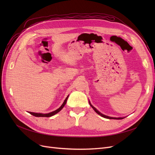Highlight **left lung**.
I'll return each instance as SVG.
<instances>
[{"instance_id":"8db88e82","label":"left lung","mask_w":155,"mask_h":155,"mask_svg":"<svg viewBox=\"0 0 155 155\" xmlns=\"http://www.w3.org/2000/svg\"><path fill=\"white\" fill-rule=\"evenodd\" d=\"M89 104H90V105L91 106V107L92 108V109L94 110V111L96 112L97 114H98L99 115H100L101 116H102V117H104V118H108V119H114V120H121V119H124V118H125V117H119V118H114V117H110V116H106V115H105V114H102V113H101V112L99 111V110H97L96 108L94 107L91 104V102H90V101H89Z\"/></svg>"}]
</instances>
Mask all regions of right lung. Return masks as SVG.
Listing matches in <instances>:
<instances>
[{
	"label": "right lung",
	"instance_id": "obj_1",
	"mask_svg": "<svg viewBox=\"0 0 155 155\" xmlns=\"http://www.w3.org/2000/svg\"><path fill=\"white\" fill-rule=\"evenodd\" d=\"M68 96L66 97V99L64 100V102L63 103V104L61 105V106L59 109H58L57 110H55L54 111H52L51 112H49V113H46V114H43V113H36V112H29V113L31 114V115L34 116H36V117H50V116H52L54 115H55V114H57L58 112H59V111H61V110L64 107V106L65 105V104H67V101L68 100Z\"/></svg>",
	"mask_w": 155,
	"mask_h": 155
}]
</instances>
